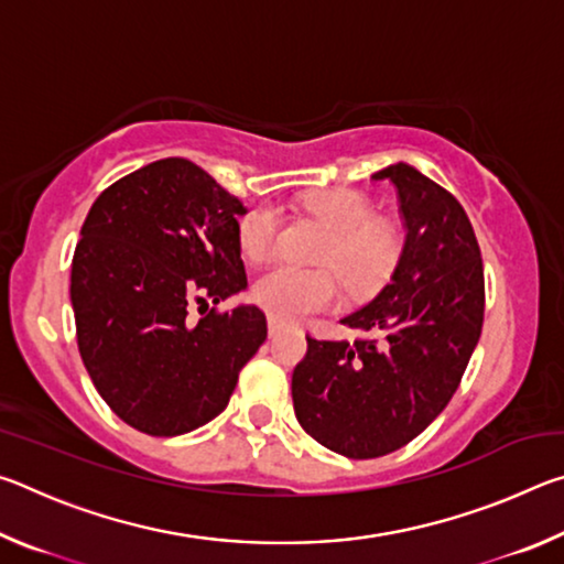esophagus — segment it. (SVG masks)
<instances>
[{
	"label": "esophagus",
	"mask_w": 564,
	"mask_h": 564,
	"mask_svg": "<svg viewBox=\"0 0 564 564\" xmlns=\"http://www.w3.org/2000/svg\"><path fill=\"white\" fill-rule=\"evenodd\" d=\"M281 328H283V323L275 316H269V333H271V336H279Z\"/></svg>",
	"instance_id": "obj_1"
}]
</instances>
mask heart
Returning a JSON list of instances; mask_svg holds the SVG:
<instances>
[{
	"instance_id": "heart-1",
	"label": "heart",
	"mask_w": 564,
	"mask_h": 564,
	"mask_svg": "<svg viewBox=\"0 0 564 564\" xmlns=\"http://www.w3.org/2000/svg\"><path fill=\"white\" fill-rule=\"evenodd\" d=\"M333 231L321 248L318 261L330 269H301L279 263L256 279L253 301L281 321H299L330 308L340 295V279L350 293H370L388 279L395 263V236L376 221V208L350 188H328L305 198ZM281 234V212L259 204L238 221V246L248 261H263L275 251Z\"/></svg>"
}]
</instances>
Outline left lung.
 Here are the masks:
<instances>
[{
	"instance_id": "1",
	"label": "left lung",
	"mask_w": 564,
	"mask_h": 564,
	"mask_svg": "<svg viewBox=\"0 0 564 564\" xmlns=\"http://www.w3.org/2000/svg\"><path fill=\"white\" fill-rule=\"evenodd\" d=\"M373 178L398 188L405 241L395 271L343 318L356 340L305 336L291 383L303 431L352 460L400 451L443 413L485 316L480 246L460 202L403 161Z\"/></svg>"
}]
</instances>
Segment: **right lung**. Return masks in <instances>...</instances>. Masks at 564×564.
<instances>
[{
    "label": "right lung",
    "instance_id": "obj_1",
    "mask_svg": "<svg viewBox=\"0 0 564 564\" xmlns=\"http://www.w3.org/2000/svg\"><path fill=\"white\" fill-rule=\"evenodd\" d=\"M243 214L178 156L113 181L89 208L72 259L76 343L99 395L141 433L184 435L224 413L269 336L256 305L216 308L246 289Z\"/></svg>",
    "mask_w": 564,
    "mask_h": 564
}]
</instances>
